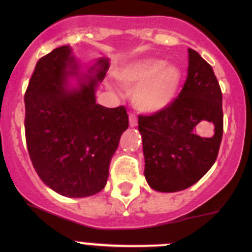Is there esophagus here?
I'll return each instance as SVG.
<instances>
[{"label": "esophagus", "instance_id": "obj_1", "mask_svg": "<svg viewBox=\"0 0 252 252\" xmlns=\"http://www.w3.org/2000/svg\"><path fill=\"white\" fill-rule=\"evenodd\" d=\"M128 120H130V126L131 127H135L137 125V117L136 115H133V113H130L128 115Z\"/></svg>", "mask_w": 252, "mask_h": 252}]
</instances>
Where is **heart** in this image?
<instances>
[{
    "mask_svg": "<svg viewBox=\"0 0 252 252\" xmlns=\"http://www.w3.org/2000/svg\"><path fill=\"white\" fill-rule=\"evenodd\" d=\"M124 86L133 87V106L141 112H159L175 98L182 74L178 66L161 59H140L117 72Z\"/></svg>",
    "mask_w": 252,
    "mask_h": 252,
    "instance_id": "heart-1",
    "label": "heart"
}]
</instances>
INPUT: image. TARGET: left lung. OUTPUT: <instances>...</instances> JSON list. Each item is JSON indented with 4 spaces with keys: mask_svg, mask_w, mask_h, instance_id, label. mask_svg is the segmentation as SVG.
Here are the masks:
<instances>
[{
    "mask_svg": "<svg viewBox=\"0 0 252 252\" xmlns=\"http://www.w3.org/2000/svg\"><path fill=\"white\" fill-rule=\"evenodd\" d=\"M186 83L169 106L139 116L149 186L159 192H179L201 179L217 159L223 133L222 92L212 66L188 49ZM213 126L201 137L203 126Z\"/></svg>",
    "mask_w": 252,
    "mask_h": 252,
    "instance_id": "1",
    "label": "left lung"
}]
</instances>
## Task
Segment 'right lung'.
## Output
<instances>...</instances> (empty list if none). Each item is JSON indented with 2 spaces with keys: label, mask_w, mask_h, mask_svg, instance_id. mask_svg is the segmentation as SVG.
<instances>
[{
  "label": "right lung",
  "mask_w": 252,
  "mask_h": 252,
  "mask_svg": "<svg viewBox=\"0 0 252 252\" xmlns=\"http://www.w3.org/2000/svg\"><path fill=\"white\" fill-rule=\"evenodd\" d=\"M108 59L102 58L81 75L68 45L40 58L25 93V136L37 175L54 192L70 198L101 192L120 137L128 127L124 106L95 103ZM69 76L78 87H67Z\"/></svg>",
  "instance_id": "obj_1"
}]
</instances>
